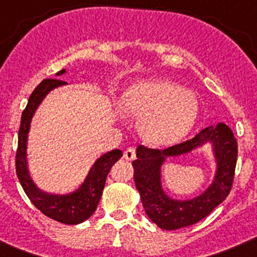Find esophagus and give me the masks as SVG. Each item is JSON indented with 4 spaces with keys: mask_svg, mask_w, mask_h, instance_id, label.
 Returning <instances> with one entry per match:
<instances>
[{
    "mask_svg": "<svg viewBox=\"0 0 257 257\" xmlns=\"http://www.w3.org/2000/svg\"><path fill=\"white\" fill-rule=\"evenodd\" d=\"M123 157H124V160H127V161L135 160V158H136L135 148H133V147H130V148H127L126 151L123 152Z\"/></svg>",
    "mask_w": 257,
    "mask_h": 257,
    "instance_id": "34e87169",
    "label": "esophagus"
}]
</instances>
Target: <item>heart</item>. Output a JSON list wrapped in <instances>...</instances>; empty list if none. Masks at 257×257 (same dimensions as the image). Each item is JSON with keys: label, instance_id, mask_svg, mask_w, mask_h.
I'll use <instances>...</instances> for the list:
<instances>
[{"label": "heart", "instance_id": "b5f03b06", "mask_svg": "<svg viewBox=\"0 0 257 257\" xmlns=\"http://www.w3.org/2000/svg\"><path fill=\"white\" fill-rule=\"evenodd\" d=\"M124 112L142 118L140 131L147 143L166 147L181 140L199 117V99L192 90L167 79L134 83L122 96Z\"/></svg>", "mask_w": 257, "mask_h": 257}]
</instances>
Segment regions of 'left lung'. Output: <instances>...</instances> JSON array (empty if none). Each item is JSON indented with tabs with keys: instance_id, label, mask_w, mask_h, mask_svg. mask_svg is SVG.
Here are the masks:
<instances>
[{
	"instance_id": "1",
	"label": "left lung",
	"mask_w": 257,
	"mask_h": 257,
	"mask_svg": "<svg viewBox=\"0 0 257 257\" xmlns=\"http://www.w3.org/2000/svg\"><path fill=\"white\" fill-rule=\"evenodd\" d=\"M210 142L217 162V172L210 187L190 200H174L165 194L160 180V169L167 156L190 153ZM237 140L225 123L206 127L193 139L167 149H149L139 145L133 162L134 180L145 213L161 229L175 230L189 226L206 217L228 197L237 163Z\"/></svg>"
}]
</instances>
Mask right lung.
I'll list each match as a JSON object with an SVG mask.
<instances>
[{
  "label": "right lung",
  "instance_id": "obj_1",
  "mask_svg": "<svg viewBox=\"0 0 257 257\" xmlns=\"http://www.w3.org/2000/svg\"><path fill=\"white\" fill-rule=\"evenodd\" d=\"M64 73L65 69H61L56 73V77L63 76ZM64 85H67V82L59 78L44 79L29 96L28 104L22 114L15 165L18 179L32 203L46 216L63 224L76 225L87 220L95 212L103 194L106 176L112 166L122 157V152L119 149H113L99 157L88 171L85 181L74 192L67 194H54L44 192L36 185L29 175L27 161V144L32 118L46 95L54 88Z\"/></svg>",
  "mask_w": 257,
  "mask_h": 257
}]
</instances>
